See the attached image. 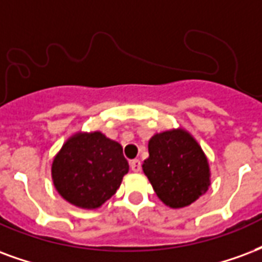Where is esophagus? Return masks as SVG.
I'll return each instance as SVG.
<instances>
[{
	"label": "esophagus",
	"instance_id": "1",
	"mask_svg": "<svg viewBox=\"0 0 262 262\" xmlns=\"http://www.w3.org/2000/svg\"><path fill=\"white\" fill-rule=\"evenodd\" d=\"M130 168L133 172H140L141 170V162L140 160H132L130 161Z\"/></svg>",
	"mask_w": 262,
	"mask_h": 262
}]
</instances>
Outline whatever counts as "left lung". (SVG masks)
I'll list each match as a JSON object with an SVG mask.
<instances>
[{
    "mask_svg": "<svg viewBox=\"0 0 262 262\" xmlns=\"http://www.w3.org/2000/svg\"><path fill=\"white\" fill-rule=\"evenodd\" d=\"M143 172L164 204L183 208L210 186V165L200 144L183 129L157 133L148 141Z\"/></svg>",
    "mask_w": 262,
    "mask_h": 262,
    "instance_id": "8db88e82",
    "label": "left lung"
}]
</instances>
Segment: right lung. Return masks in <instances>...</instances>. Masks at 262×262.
Masks as SVG:
<instances>
[{"instance_id": "add662e5", "label": "right lung", "mask_w": 262, "mask_h": 262, "mask_svg": "<svg viewBox=\"0 0 262 262\" xmlns=\"http://www.w3.org/2000/svg\"><path fill=\"white\" fill-rule=\"evenodd\" d=\"M129 164L119 143L101 132L69 137L51 166L54 186L71 204L94 210L119 189Z\"/></svg>"}]
</instances>
